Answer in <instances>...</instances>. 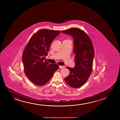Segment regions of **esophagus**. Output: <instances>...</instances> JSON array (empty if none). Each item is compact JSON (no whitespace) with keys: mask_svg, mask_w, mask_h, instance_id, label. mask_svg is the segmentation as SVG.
<instances>
[{"mask_svg":"<svg viewBox=\"0 0 120 120\" xmlns=\"http://www.w3.org/2000/svg\"><path fill=\"white\" fill-rule=\"evenodd\" d=\"M64 67L62 66H59V68L60 69H62L63 68H64Z\"/></svg>","mask_w":120,"mask_h":120,"instance_id":"34e87169","label":"esophagus"}]
</instances>
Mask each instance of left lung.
Returning a JSON list of instances; mask_svg holds the SVG:
<instances>
[{
    "instance_id": "8db88e82",
    "label": "left lung",
    "mask_w": 120,
    "mask_h": 120,
    "mask_svg": "<svg viewBox=\"0 0 120 120\" xmlns=\"http://www.w3.org/2000/svg\"><path fill=\"white\" fill-rule=\"evenodd\" d=\"M61 32L73 38L75 54V67H67L70 73L65 80L71 87L79 88L86 82L92 71L94 47L88 36L78 28H71Z\"/></svg>"
}]
</instances>
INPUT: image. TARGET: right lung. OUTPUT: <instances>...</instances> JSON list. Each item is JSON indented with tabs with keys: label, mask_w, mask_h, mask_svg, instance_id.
Here are the masks:
<instances>
[{
	"label": "right lung",
	"mask_w": 120,
	"mask_h": 120,
	"mask_svg": "<svg viewBox=\"0 0 120 120\" xmlns=\"http://www.w3.org/2000/svg\"><path fill=\"white\" fill-rule=\"evenodd\" d=\"M60 33L59 30H41L32 36L24 49L22 61L25 73L35 85H45L59 67L45 59L51 43Z\"/></svg>",
	"instance_id": "1"
}]
</instances>
